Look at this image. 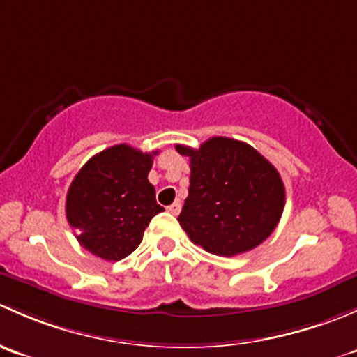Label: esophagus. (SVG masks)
I'll list each match as a JSON object with an SVG mask.
<instances>
[{
  "instance_id": "1",
  "label": "esophagus",
  "mask_w": 357,
  "mask_h": 357,
  "mask_svg": "<svg viewBox=\"0 0 357 357\" xmlns=\"http://www.w3.org/2000/svg\"><path fill=\"white\" fill-rule=\"evenodd\" d=\"M167 211L169 212H171V214H179V211H181V202H179V200H176L174 202V204H171V205H169V207H167Z\"/></svg>"
}]
</instances>
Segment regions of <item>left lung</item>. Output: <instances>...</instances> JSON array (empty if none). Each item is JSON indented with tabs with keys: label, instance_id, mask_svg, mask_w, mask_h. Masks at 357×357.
<instances>
[{
	"label": "left lung",
	"instance_id": "left-lung-1",
	"mask_svg": "<svg viewBox=\"0 0 357 357\" xmlns=\"http://www.w3.org/2000/svg\"><path fill=\"white\" fill-rule=\"evenodd\" d=\"M190 157V188L178 221L195 245L215 255L261 245L278 225L285 186L275 165L238 139L214 136L200 149L176 145Z\"/></svg>",
	"mask_w": 357,
	"mask_h": 357
}]
</instances>
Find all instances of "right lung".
<instances>
[{"mask_svg":"<svg viewBox=\"0 0 357 357\" xmlns=\"http://www.w3.org/2000/svg\"><path fill=\"white\" fill-rule=\"evenodd\" d=\"M153 155L114 145L89 158L67 192V221L77 242L105 261H121L142 243L157 204L149 181Z\"/></svg>","mask_w":357,"mask_h":357,"instance_id":"1","label":"right lung"}]
</instances>
